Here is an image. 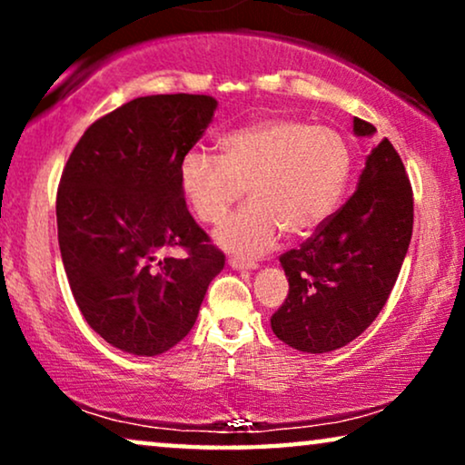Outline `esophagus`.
I'll use <instances>...</instances> for the list:
<instances>
[{"label":"esophagus","mask_w":465,"mask_h":465,"mask_svg":"<svg viewBox=\"0 0 465 465\" xmlns=\"http://www.w3.org/2000/svg\"><path fill=\"white\" fill-rule=\"evenodd\" d=\"M228 266L234 271H252L256 269L258 262H253V260H243V258H228Z\"/></svg>","instance_id":"34e87169"}]
</instances>
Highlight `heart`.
Wrapping results in <instances>:
<instances>
[{"mask_svg":"<svg viewBox=\"0 0 465 465\" xmlns=\"http://www.w3.org/2000/svg\"><path fill=\"white\" fill-rule=\"evenodd\" d=\"M220 156L188 150L177 180L205 224L224 220L247 193L252 201L218 228L215 239L237 253L269 252L285 231L309 237L326 224L345 194L351 152L332 126L272 116L220 137Z\"/></svg>","mask_w":465,"mask_h":465,"instance_id":"1","label":"heart"}]
</instances>
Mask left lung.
<instances>
[{
  "label": "left lung",
  "instance_id": "obj_1",
  "mask_svg": "<svg viewBox=\"0 0 465 465\" xmlns=\"http://www.w3.org/2000/svg\"><path fill=\"white\" fill-rule=\"evenodd\" d=\"M358 137L374 126L353 118ZM412 188L390 139L366 156L358 190L313 237L285 252L290 292L271 317L279 341L298 351L328 353L364 332L385 307L409 252Z\"/></svg>",
  "mask_w": 465,
  "mask_h": 465
}]
</instances>
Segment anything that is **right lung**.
I'll use <instances>...</instances> for the list:
<instances>
[{
  "mask_svg": "<svg viewBox=\"0 0 465 465\" xmlns=\"http://www.w3.org/2000/svg\"><path fill=\"white\" fill-rule=\"evenodd\" d=\"M215 107L209 94L133 99L94 120L63 169L56 226L69 288L88 326L126 353L177 345L224 269L177 180Z\"/></svg>",
  "mask_w": 465,
  "mask_h": 465,
  "instance_id": "1",
  "label": "right lung"
}]
</instances>
